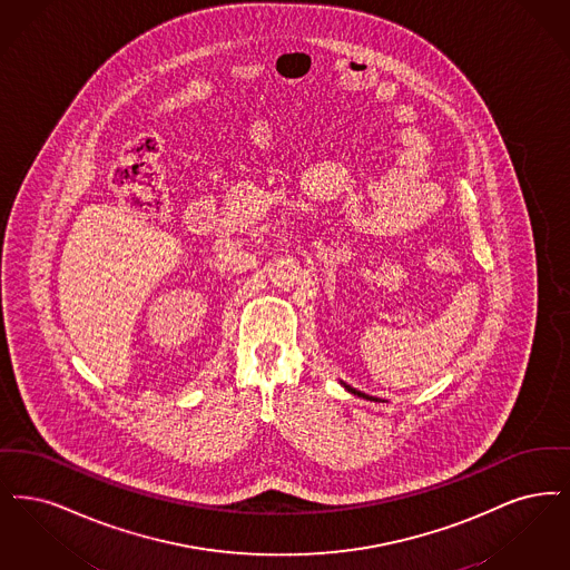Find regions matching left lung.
Wrapping results in <instances>:
<instances>
[{"mask_svg": "<svg viewBox=\"0 0 570 570\" xmlns=\"http://www.w3.org/2000/svg\"><path fill=\"white\" fill-rule=\"evenodd\" d=\"M348 390H351V387H348ZM351 392H353V394H357V396H364L362 392H355V390H351Z\"/></svg>", "mask_w": 570, "mask_h": 570, "instance_id": "8db88e82", "label": "left lung"}]
</instances>
